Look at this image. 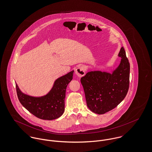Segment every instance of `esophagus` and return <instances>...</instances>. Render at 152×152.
Masks as SVG:
<instances>
[{
	"label": "esophagus",
	"mask_w": 152,
	"mask_h": 152,
	"mask_svg": "<svg viewBox=\"0 0 152 152\" xmlns=\"http://www.w3.org/2000/svg\"><path fill=\"white\" fill-rule=\"evenodd\" d=\"M75 73L76 75L79 77H81L82 76H84L85 73H86V71H85V69L83 66H79L75 70Z\"/></svg>",
	"instance_id": "obj_1"
}]
</instances>
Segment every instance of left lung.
Masks as SVG:
<instances>
[{
    "instance_id": "1",
    "label": "left lung",
    "mask_w": 152,
    "mask_h": 152,
    "mask_svg": "<svg viewBox=\"0 0 152 152\" xmlns=\"http://www.w3.org/2000/svg\"><path fill=\"white\" fill-rule=\"evenodd\" d=\"M118 56L121 63L112 73L91 71L80 79L87 105L96 114H103L115 108L128 91L130 65L123 47Z\"/></svg>"
}]
</instances>
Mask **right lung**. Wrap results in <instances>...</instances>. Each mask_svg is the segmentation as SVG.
Returning a JSON list of instances; mask_svg holds the SVG:
<instances>
[{
	"mask_svg": "<svg viewBox=\"0 0 152 152\" xmlns=\"http://www.w3.org/2000/svg\"><path fill=\"white\" fill-rule=\"evenodd\" d=\"M74 71L57 79L50 92L35 97L24 94L16 84L17 97L22 105L37 118L52 120L60 117L65 110V99L68 84L73 79Z\"/></svg>",
	"mask_w": 152,
	"mask_h": 152,
	"instance_id": "add662e5",
	"label": "right lung"
}]
</instances>
